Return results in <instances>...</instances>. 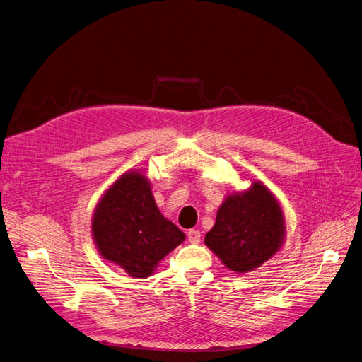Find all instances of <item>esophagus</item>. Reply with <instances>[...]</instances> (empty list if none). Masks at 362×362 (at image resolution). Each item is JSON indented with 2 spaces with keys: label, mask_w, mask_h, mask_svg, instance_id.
<instances>
[{
  "label": "esophagus",
  "mask_w": 362,
  "mask_h": 362,
  "mask_svg": "<svg viewBox=\"0 0 362 362\" xmlns=\"http://www.w3.org/2000/svg\"><path fill=\"white\" fill-rule=\"evenodd\" d=\"M187 240L192 244H198L201 241V232L197 229H189L187 230Z\"/></svg>",
  "instance_id": "esophagus-1"
}]
</instances>
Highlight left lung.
<instances>
[{
    "label": "left lung",
    "mask_w": 362,
    "mask_h": 362,
    "mask_svg": "<svg viewBox=\"0 0 362 362\" xmlns=\"http://www.w3.org/2000/svg\"><path fill=\"white\" fill-rule=\"evenodd\" d=\"M286 220L275 195L262 182L228 195L204 243L233 272H250L284 244Z\"/></svg>",
    "instance_id": "8db88e82"
}]
</instances>
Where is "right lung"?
<instances>
[{
	"label": "right lung",
	"instance_id": "obj_1",
	"mask_svg": "<svg viewBox=\"0 0 362 362\" xmlns=\"http://www.w3.org/2000/svg\"><path fill=\"white\" fill-rule=\"evenodd\" d=\"M99 255L133 278L151 276L158 263L185 241V233L165 218L139 170L121 175L99 199L91 218Z\"/></svg>",
	"mask_w": 362,
	"mask_h": 362
}]
</instances>
